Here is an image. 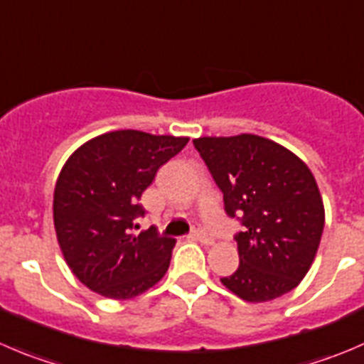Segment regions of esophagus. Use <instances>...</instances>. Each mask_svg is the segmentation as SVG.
Segmentation results:
<instances>
[{
  "mask_svg": "<svg viewBox=\"0 0 364 364\" xmlns=\"http://www.w3.org/2000/svg\"><path fill=\"white\" fill-rule=\"evenodd\" d=\"M192 236H193V238H196V240H199L200 243H206V245H210V243H213V236H211L210 232H208L206 229L203 228V225H193Z\"/></svg>",
  "mask_w": 364,
  "mask_h": 364,
  "instance_id": "obj_1",
  "label": "esophagus"
}]
</instances>
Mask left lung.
Instances as JSON below:
<instances>
[{"label": "left lung", "mask_w": 364, "mask_h": 364, "mask_svg": "<svg viewBox=\"0 0 364 364\" xmlns=\"http://www.w3.org/2000/svg\"><path fill=\"white\" fill-rule=\"evenodd\" d=\"M224 196L240 264L222 284L247 302H267L294 290L308 274L323 231V203L308 165L257 135L193 140Z\"/></svg>", "instance_id": "8db88e82"}]
</instances>
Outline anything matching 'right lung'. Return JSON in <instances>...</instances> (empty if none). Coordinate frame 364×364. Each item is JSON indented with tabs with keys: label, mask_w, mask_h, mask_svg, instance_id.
Segmentation results:
<instances>
[{
	"label": "right lung",
	"mask_w": 364,
	"mask_h": 364,
	"mask_svg": "<svg viewBox=\"0 0 364 364\" xmlns=\"http://www.w3.org/2000/svg\"><path fill=\"white\" fill-rule=\"evenodd\" d=\"M188 139L136 129L105 133L63 165L53 197L56 238L67 264L87 288L126 301L149 290L171 264L174 238L136 232L144 190Z\"/></svg>",
	"instance_id": "1"
}]
</instances>
